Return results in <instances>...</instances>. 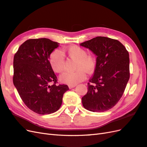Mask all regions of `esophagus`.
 <instances>
[{"label": "esophagus", "mask_w": 147, "mask_h": 147, "mask_svg": "<svg viewBox=\"0 0 147 147\" xmlns=\"http://www.w3.org/2000/svg\"><path fill=\"white\" fill-rule=\"evenodd\" d=\"M76 86V85H69V89H72V88H74Z\"/></svg>", "instance_id": "1"}]
</instances>
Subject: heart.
<instances>
[{
	"instance_id": "1",
	"label": "heart",
	"mask_w": 147,
	"mask_h": 147,
	"mask_svg": "<svg viewBox=\"0 0 147 147\" xmlns=\"http://www.w3.org/2000/svg\"><path fill=\"white\" fill-rule=\"evenodd\" d=\"M63 53L71 59L76 61L74 72H66L59 76L62 83L76 85L85 80L86 72L92 73L96 66V58L92 55H87V51L80 47L73 45L65 48ZM50 63L52 69L56 73H61L65 69V59L59 51L55 50L50 56Z\"/></svg>"
}]
</instances>
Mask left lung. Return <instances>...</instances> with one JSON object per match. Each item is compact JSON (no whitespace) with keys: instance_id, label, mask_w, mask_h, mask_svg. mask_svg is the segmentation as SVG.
<instances>
[{"instance_id":"1","label":"left lung","mask_w":147,"mask_h":147,"mask_svg":"<svg viewBox=\"0 0 147 147\" xmlns=\"http://www.w3.org/2000/svg\"><path fill=\"white\" fill-rule=\"evenodd\" d=\"M80 45L97 56L88 92L82 97V106L94 112L109 110L121 98L129 80V52L119 41L104 36H97Z\"/></svg>"}]
</instances>
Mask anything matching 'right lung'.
Returning <instances> with one entry per match:
<instances>
[{
  "mask_svg": "<svg viewBox=\"0 0 147 147\" xmlns=\"http://www.w3.org/2000/svg\"><path fill=\"white\" fill-rule=\"evenodd\" d=\"M58 46V43L45 38L30 39L14 55L13 84L25 104L36 114L57 111L64 93L69 90L67 85H56L57 78L49 61Z\"/></svg>",
  "mask_w": 147,
  "mask_h": 147,
  "instance_id": "1",
  "label": "right lung"
}]
</instances>
